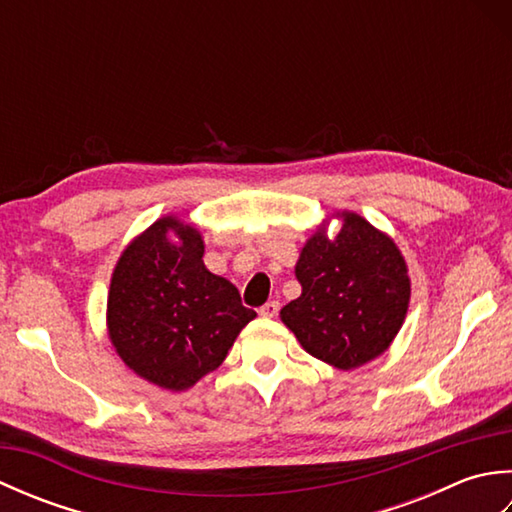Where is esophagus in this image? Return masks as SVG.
<instances>
[{
  "label": "esophagus",
  "mask_w": 512,
  "mask_h": 512,
  "mask_svg": "<svg viewBox=\"0 0 512 512\" xmlns=\"http://www.w3.org/2000/svg\"><path fill=\"white\" fill-rule=\"evenodd\" d=\"M277 312H279V303L277 301H268V303H264L262 308H259V314H262L264 319L277 317Z\"/></svg>",
  "instance_id": "esophagus-1"
}]
</instances>
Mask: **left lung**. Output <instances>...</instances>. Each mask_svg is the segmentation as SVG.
<instances>
[{"label":"left lung","mask_w":512,"mask_h":512,"mask_svg":"<svg viewBox=\"0 0 512 512\" xmlns=\"http://www.w3.org/2000/svg\"><path fill=\"white\" fill-rule=\"evenodd\" d=\"M336 217L343 226L334 239L319 228L303 246L295 268L301 297L281 308V321L314 358L354 369L394 341L411 281L394 239L356 213Z\"/></svg>","instance_id":"1"}]
</instances>
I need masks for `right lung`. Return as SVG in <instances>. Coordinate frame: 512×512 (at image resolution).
I'll list each match as a JSON object with an SVG mask.
<instances>
[{
	"label": "right lung",
	"instance_id": "right-lung-1",
	"mask_svg": "<svg viewBox=\"0 0 512 512\" xmlns=\"http://www.w3.org/2000/svg\"><path fill=\"white\" fill-rule=\"evenodd\" d=\"M198 228L162 217L129 244L107 295V330L123 363L162 389L184 391L222 365L255 310L206 270Z\"/></svg>",
	"mask_w": 512,
	"mask_h": 512
}]
</instances>
